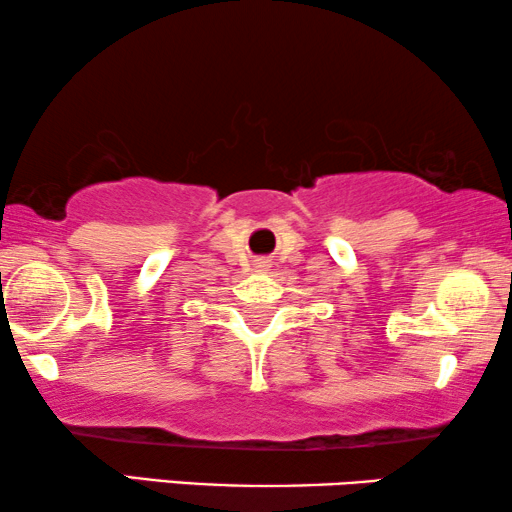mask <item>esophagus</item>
I'll return each instance as SVG.
<instances>
[{"mask_svg": "<svg viewBox=\"0 0 512 512\" xmlns=\"http://www.w3.org/2000/svg\"><path fill=\"white\" fill-rule=\"evenodd\" d=\"M255 267L257 269H267L269 267V260H264V257H262V260H255Z\"/></svg>", "mask_w": 512, "mask_h": 512, "instance_id": "esophagus-1", "label": "esophagus"}]
</instances>
